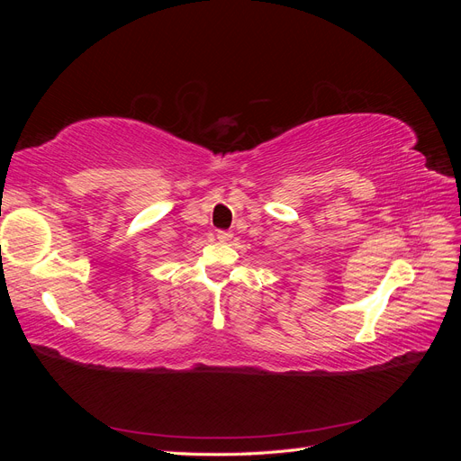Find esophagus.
<instances>
[{
    "instance_id": "obj_1",
    "label": "esophagus",
    "mask_w": 461,
    "mask_h": 461,
    "mask_svg": "<svg viewBox=\"0 0 461 461\" xmlns=\"http://www.w3.org/2000/svg\"><path fill=\"white\" fill-rule=\"evenodd\" d=\"M217 240H219V242H229V240H232V232H230V230H217Z\"/></svg>"
}]
</instances>
